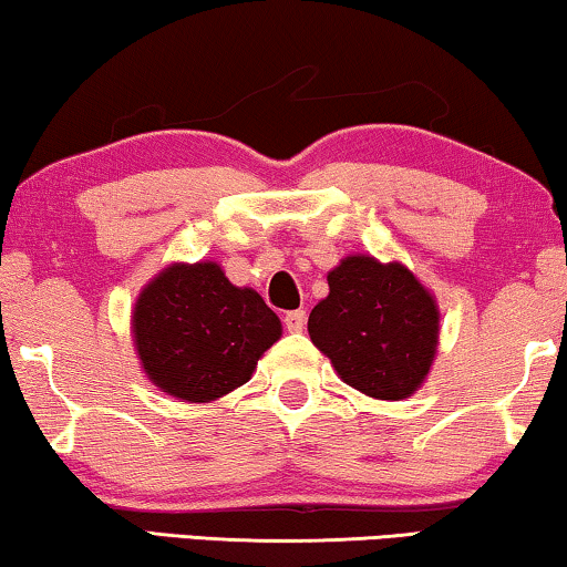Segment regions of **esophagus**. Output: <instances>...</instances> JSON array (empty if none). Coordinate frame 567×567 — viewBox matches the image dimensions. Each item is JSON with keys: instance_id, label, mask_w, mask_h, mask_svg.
<instances>
[{"instance_id": "1", "label": "esophagus", "mask_w": 567, "mask_h": 567, "mask_svg": "<svg viewBox=\"0 0 567 567\" xmlns=\"http://www.w3.org/2000/svg\"><path fill=\"white\" fill-rule=\"evenodd\" d=\"M284 322H286V330H289V332H301L303 324H307V311H303V309L289 311V315L284 317Z\"/></svg>"}]
</instances>
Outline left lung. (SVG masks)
Returning a JSON list of instances; mask_svg holds the SVG:
<instances>
[{"mask_svg":"<svg viewBox=\"0 0 567 567\" xmlns=\"http://www.w3.org/2000/svg\"><path fill=\"white\" fill-rule=\"evenodd\" d=\"M330 293L311 309L309 338L340 379L381 401L422 389L440 344V307L399 260L344 256L327 274Z\"/></svg>","mask_w":567,"mask_h":567,"instance_id":"8db88e82","label":"left lung"}]
</instances>
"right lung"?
<instances>
[{"instance_id": "1", "label": "right lung", "mask_w": 567, "mask_h": 567, "mask_svg": "<svg viewBox=\"0 0 567 567\" xmlns=\"http://www.w3.org/2000/svg\"><path fill=\"white\" fill-rule=\"evenodd\" d=\"M133 340L147 381L188 404H209L248 383L281 340V319L256 289L229 284L215 260L171 264L143 286Z\"/></svg>"}]
</instances>
